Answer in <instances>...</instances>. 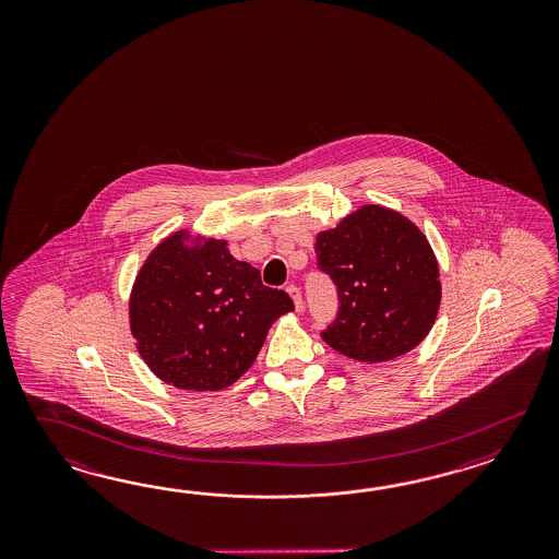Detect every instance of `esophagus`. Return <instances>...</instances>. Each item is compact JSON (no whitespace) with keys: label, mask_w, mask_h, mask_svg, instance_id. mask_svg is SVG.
Masks as SVG:
<instances>
[{"label":"esophagus","mask_w":559,"mask_h":559,"mask_svg":"<svg viewBox=\"0 0 559 559\" xmlns=\"http://www.w3.org/2000/svg\"><path fill=\"white\" fill-rule=\"evenodd\" d=\"M287 294H289L292 299H294V304H296V311H301V309H304V297H301L299 287H297V285H287Z\"/></svg>","instance_id":"esophagus-1"}]
</instances>
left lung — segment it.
<instances>
[{"label":"left lung","mask_w":559,"mask_h":559,"mask_svg":"<svg viewBox=\"0 0 559 559\" xmlns=\"http://www.w3.org/2000/svg\"><path fill=\"white\" fill-rule=\"evenodd\" d=\"M318 270L337 289L335 320L321 340L357 361L404 356L428 335L440 309V270L407 217L366 205L316 238Z\"/></svg>","instance_id":"1"}]
</instances>
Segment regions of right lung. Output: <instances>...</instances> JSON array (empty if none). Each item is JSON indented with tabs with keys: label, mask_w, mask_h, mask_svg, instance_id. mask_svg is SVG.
Instances as JSON below:
<instances>
[{
	"label": "right lung",
	"mask_w": 559,
	"mask_h": 559,
	"mask_svg": "<svg viewBox=\"0 0 559 559\" xmlns=\"http://www.w3.org/2000/svg\"><path fill=\"white\" fill-rule=\"evenodd\" d=\"M294 311L284 289L262 284L224 239L188 246L169 236L143 263L131 289L130 325L143 361L179 390L215 392L238 381L272 323Z\"/></svg>",
	"instance_id": "1"
}]
</instances>
